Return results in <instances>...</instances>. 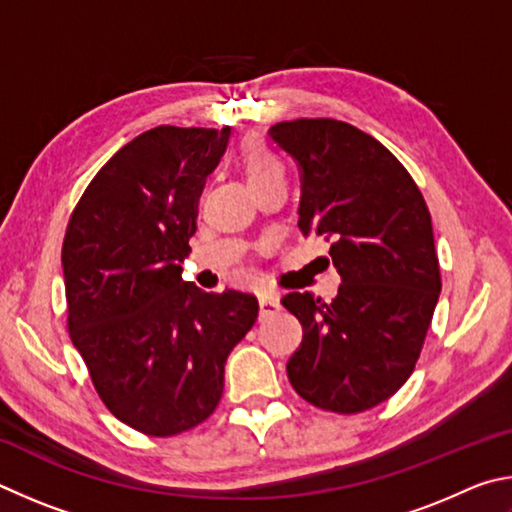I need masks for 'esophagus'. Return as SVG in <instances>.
Returning <instances> with one entry per match:
<instances>
[{
	"mask_svg": "<svg viewBox=\"0 0 512 512\" xmlns=\"http://www.w3.org/2000/svg\"><path fill=\"white\" fill-rule=\"evenodd\" d=\"M258 306H261V317L276 315V312L281 310V303L274 294H261V297H258Z\"/></svg>",
	"mask_w": 512,
	"mask_h": 512,
	"instance_id": "esophagus-1",
	"label": "esophagus"
}]
</instances>
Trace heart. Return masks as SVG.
<instances>
[{"instance_id": "1", "label": "heart", "mask_w": 512, "mask_h": 512, "mask_svg": "<svg viewBox=\"0 0 512 512\" xmlns=\"http://www.w3.org/2000/svg\"><path fill=\"white\" fill-rule=\"evenodd\" d=\"M240 161H242V170H245L249 186L261 184L265 179L283 173V168L279 164V159L274 157V152L267 146H263L261 141H254V139L242 146Z\"/></svg>"}]
</instances>
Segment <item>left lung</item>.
Wrapping results in <instances>:
<instances>
[{"instance_id":"obj_1","label":"left lung","mask_w":512,"mask_h":512,"mask_svg":"<svg viewBox=\"0 0 512 512\" xmlns=\"http://www.w3.org/2000/svg\"><path fill=\"white\" fill-rule=\"evenodd\" d=\"M270 137L299 166V229L330 242L342 276L330 303L281 299L303 326L288 378L310 405L360 414L389 400L423 351L441 294L432 215L407 168L351 123L281 121Z\"/></svg>"}]
</instances>
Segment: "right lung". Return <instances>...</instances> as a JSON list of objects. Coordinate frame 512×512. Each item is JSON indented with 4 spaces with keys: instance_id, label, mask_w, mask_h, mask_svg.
<instances>
[{
    "instance_id": "right-lung-1",
    "label": "right lung",
    "mask_w": 512,
    "mask_h": 512,
    "mask_svg": "<svg viewBox=\"0 0 512 512\" xmlns=\"http://www.w3.org/2000/svg\"><path fill=\"white\" fill-rule=\"evenodd\" d=\"M229 132L159 125L134 137L89 182L62 242L71 342L105 407L148 436L213 414L227 357L258 317L254 294L182 279Z\"/></svg>"
}]
</instances>
